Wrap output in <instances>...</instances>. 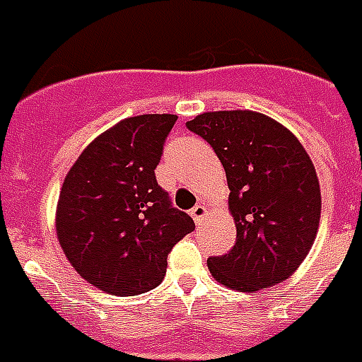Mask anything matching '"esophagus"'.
I'll list each match as a JSON object with an SVG mask.
<instances>
[{"mask_svg": "<svg viewBox=\"0 0 362 362\" xmlns=\"http://www.w3.org/2000/svg\"><path fill=\"white\" fill-rule=\"evenodd\" d=\"M189 215H192V218L195 221V224H199V222L203 221V216L207 215V209H205V205L199 203V205H195V207L192 209V213H189Z\"/></svg>", "mask_w": 362, "mask_h": 362, "instance_id": "obj_1", "label": "esophagus"}]
</instances>
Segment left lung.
I'll return each instance as SVG.
<instances>
[{"label": "left lung", "mask_w": 362, "mask_h": 362, "mask_svg": "<svg viewBox=\"0 0 362 362\" xmlns=\"http://www.w3.org/2000/svg\"><path fill=\"white\" fill-rule=\"evenodd\" d=\"M186 127L207 140L228 182L235 243L209 257L216 282L238 291L272 288L299 269L320 222V186L296 136L255 111H213Z\"/></svg>", "instance_id": "obj_1"}]
</instances>
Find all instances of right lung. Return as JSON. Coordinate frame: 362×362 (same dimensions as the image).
Segmentation results:
<instances>
[{
	"label": "right lung",
	"mask_w": 362,
	"mask_h": 362,
	"mask_svg": "<svg viewBox=\"0 0 362 362\" xmlns=\"http://www.w3.org/2000/svg\"><path fill=\"white\" fill-rule=\"evenodd\" d=\"M176 115H138L99 134L66 173L55 228L86 282L127 297L157 288L167 257L194 232L155 178Z\"/></svg>",
	"instance_id": "right-lung-1"
}]
</instances>
